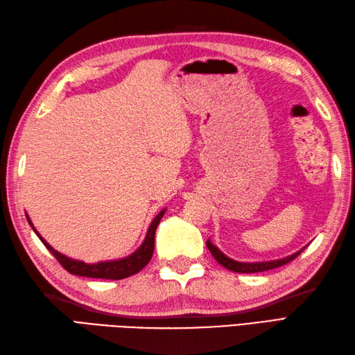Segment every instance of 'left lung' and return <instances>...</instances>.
<instances>
[{"instance_id":"8db88e82","label":"left lung","mask_w":355,"mask_h":355,"mask_svg":"<svg viewBox=\"0 0 355 355\" xmlns=\"http://www.w3.org/2000/svg\"><path fill=\"white\" fill-rule=\"evenodd\" d=\"M309 245V244H307ZM306 245V247H307ZM206 247L209 248V252L212 253V256L215 257V261H217L220 265H223L224 268H227V270L233 271V272H262V271H268V270H274V268H279L284 263H288L291 261H293L302 250L306 247L300 248L298 252L292 253L286 257H282V259H275V261H263V262H239L235 261V259H230L229 256L224 254L221 250L212 244L211 239L206 241Z\"/></svg>"}]
</instances>
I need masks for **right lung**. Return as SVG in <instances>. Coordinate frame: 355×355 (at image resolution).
I'll return each mask as SVG.
<instances>
[{
    "instance_id": "right-lung-1",
    "label": "right lung",
    "mask_w": 355,
    "mask_h": 355,
    "mask_svg": "<svg viewBox=\"0 0 355 355\" xmlns=\"http://www.w3.org/2000/svg\"><path fill=\"white\" fill-rule=\"evenodd\" d=\"M166 211L167 209H162L157 215V217L153 218V221L150 223V226L148 229V233H146V236L143 239L141 245L138 247L132 254H129L122 259H116V261H103V262H98V263H85L83 261H78V259L67 257L66 254H62L60 252H57L55 248L51 247L46 241L42 238V235L36 230V227L33 226V223L27 214H25V217H27V221L30 223L31 229L39 236L43 245H45L49 252L54 254V257L60 263H62V266L66 271H69L73 275H81V277L122 280V279L129 277V275L140 272L143 268L150 262L152 254H153V248H155V232H157L158 224H159L161 218L164 217V214H166Z\"/></svg>"
}]
</instances>
